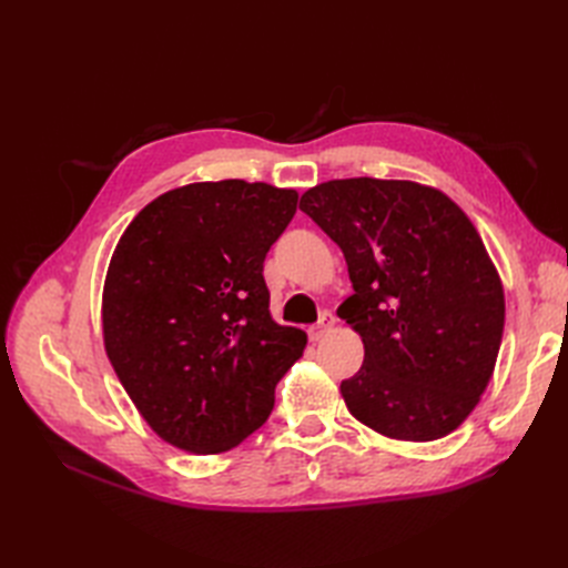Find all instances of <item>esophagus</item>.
Wrapping results in <instances>:
<instances>
[{"label": "esophagus", "instance_id": "esophagus-1", "mask_svg": "<svg viewBox=\"0 0 568 568\" xmlns=\"http://www.w3.org/2000/svg\"><path fill=\"white\" fill-rule=\"evenodd\" d=\"M332 326H334V315L324 313L320 317V322L315 326H311V329H307V336H311V341H322L326 334L332 332Z\"/></svg>", "mask_w": 568, "mask_h": 568}]
</instances>
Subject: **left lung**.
<instances>
[{
	"label": "left lung",
	"instance_id": "left-lung-1",
	"mask_svg": "<svg viewBox=\"0 0 568 568\" xmlns=\"http://www.w3.org/2000/svg\"><path fill=\"white\" fill-rule=\"evenodd\" d=\"M301 211L338 244L355 294L338 307L365 359L341 395L395 440L453 434L484 395L505 329V291L471 220L409 180L322 182Z\"/></svg>",
	"mask_w": 568,
	"mask_h": 568
}]
</instances>
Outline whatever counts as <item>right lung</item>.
<instances>
[{"mask_svg": "<svg viewBox=\"0 0 568 568\" xmlns=\"http://www.w3.org/2000/svg\"><path fill=\"white\" fill-rule=\"evenodd\" d=\"M296 203V189L265 182H194L153 199L120 236L104 348L144 422L180 450L236 448L303 355L305 332L272 320L263 280Z\"/></svg>", "mask_w": 568, "mask_h": 568, "instance_id": "1", "label": "right lung"}]
</instances>
